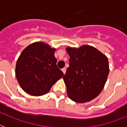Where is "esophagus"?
<instances>
[{"mask_svg": "<svg viewBox=\"0 0 127 127\" xmlns=\"http://www.w3.org/2000/svg\"><path fill=\"white\" fill-rule=\"evenodd\" d=\"M62 71L63 72L64 74L66 73V68H62Z\"/></svg>", "mask_w": 127, "mask_h": 127, "instance_id": "esophagus-1", "label": "esophagus"}]
</instances>
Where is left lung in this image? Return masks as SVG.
Here are the masks:
<instances>
[{
  "instance_id": "obj_1",
  "label": "left lung",
  "mask_w": 127,
  "mask_h": 127,
  "mask_svg": "<svg viewBox=\"0 0 127 127\" xmlns=\"http://www.w3.org/2000/svg\"><path fill=\"white\" fill-rule=\"evenodd\" d=\"M69 67L63 79L68 96L74 101L85 103L95 98L102 91L109 72L108 59L92 46L67 47Z\"/></svg>"
}]
</instances>
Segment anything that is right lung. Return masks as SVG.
<instances>
[{
    "label": "right lung",
    "mask_w": 127,
    "mask_h": 127,
    "mask_svg": "<svg viewBox=\"0 0 127 127\" xmlns=\"http://www.w3.org/2000/svg\"><path fill=\"white\" fill-rule=\"evenodd\" d=\"M55 50L47 44L36 42L22 52L16 63V76L26 92L34 96L43 95L63 76L57 66Z\"/></svg>",
    "instance_id": "1"
}]
</instances>
